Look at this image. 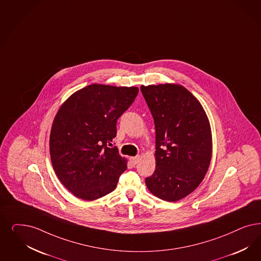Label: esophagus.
<instances>
[{"label": "esophagus", "instance_id": "34e87169", "mask_svg": "<svg viewBox=\"0 0 261 261\" xmlns=\"http://www.w3.org/2000/svg\"><path fill=\"white\" fill-rule=\"evenodd\" d=\"M140 159H141V157H140V156H134V157H130V162L132 163L133 165H136V164H138V163H139Z\"/></svg>", "mask_w": 261, "mask_h": 261}]
</instances>
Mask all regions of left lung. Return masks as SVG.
Wrapping results in <instances>:
<instances>
[{"instance_id":"8db88e82","label":"left lung","mask_w":261,"mask_h":261,"mask_svg":"<svg viewBox=\"0 0 261 261\" xmlns=\"http://www.w3.org/2000/svg\"><path fill=\"white\" fill-rule=\"evenodd\" d=\"M155 124L156 168L147 189L177 201L197 189L212 158V133L200 102L178 84L141 86Z\"/></svg>"}]
</instances>
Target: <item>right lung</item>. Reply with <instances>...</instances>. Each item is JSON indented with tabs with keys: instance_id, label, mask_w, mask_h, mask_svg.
Listing matches in <instances>:
<instances>
[{
	"instance_id": "right-lung-1",
	"label": "right lung",
	"mask_w": 261,
	"mask_h": 261,
	"mask_svg": "<svg viewBox=\"0 0 261 261\" xmlns=\"http://www.w3.org/2000/svg\"><path fill=\"white\" fill-rule=\"evenodd\" d=\"M137 87L92 84L77 90L60 107L50 133V156L58 178L84 200L116 189L127 168L113 140L117 121L135 100Z\"/></svg>"
}]
</instances>
